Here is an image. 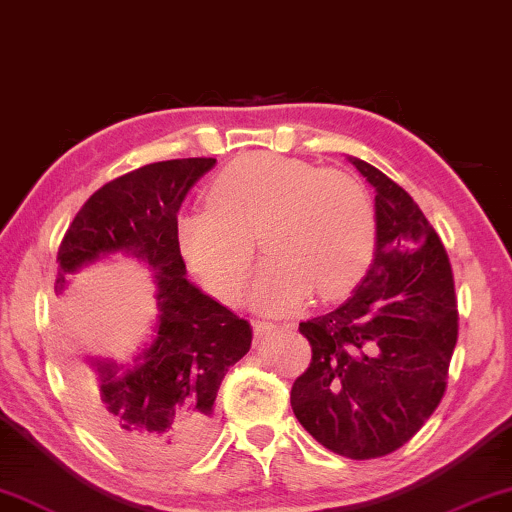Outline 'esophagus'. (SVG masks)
Segmentation results:
<instances>
[{
  "instance_id": "34e87169",
  "label": "esophagus",
  "mask_w": 512,
  "mask_h": 512,
  "mask_svg": "<svg viewBox=\"0 0 512 512\" xmlns=\"http://www.w3.org/2000/svg\"><path fill=\"white\" fill-rule=\"evenodd\" d=\"M279 325H274V323H270V321H254V335L256 337H265V335H270L272 330H277Z\"/></svg>"
}]
</instances>
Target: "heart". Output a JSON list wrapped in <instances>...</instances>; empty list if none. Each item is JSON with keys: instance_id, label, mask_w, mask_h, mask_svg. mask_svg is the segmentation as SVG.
<instances>
[{"instance_id": "obj_1", "label": "heart", "mask_w": 512, "mask_h": 512, "mask_svg": "<svg viewBox=\"0 0 512 512\" xmlns=\"http://www.w3.org/2000/svg\"><path fill=\"white\" fill-rule=\"evenodd\" d=\"M207 205L177 219L189 268L219 300L240 295L254 240L268 261L249 288L265 311L337 300L358 284L376 247V217L358 177L274 152L244 154L214 177Z\"/></svg>"}]
</instances>
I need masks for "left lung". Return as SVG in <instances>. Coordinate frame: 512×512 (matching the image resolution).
Masks as SVG:
<instances>
[{"label":"left lung","instance_id":"left-lung-1","mask_svg":"<svg viewBox=\"0 0 512 512\" xmlns=\"http://www.w3.org/2000/svg\"><path fill=\"white\" fill-rule=\"evenodd\" d=\"M376 249L351 298L300 323L311 344L291 388L300 425L332 453L374 459L402 448L439 406L457 344L453 270L416 201L367 161Z\"/></svg>","mask_w":512,"mask_h":512}]
</instances>
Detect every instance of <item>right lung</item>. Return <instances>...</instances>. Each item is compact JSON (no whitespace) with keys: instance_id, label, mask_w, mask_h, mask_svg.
<instances>
[{"instance_id":"add662e5","label":"right lung","mask_w":512,"mask_h":512,"mask_svg":"<svg viewBox=\"0 0 512 512\" xmlns=\"http://www.w3.org/2000/svg\"><path fill=\"white\" fill-rule=\"evenodd\" d=\"M217 159L143 166L94 191L57 251L55 291L66 277L113 254L154 270L157 325L131 365L87 355L73 367L80 409L94 434L138 466H175L203 453L228 367L249 353L251 325L187 279L177 212Z\"/></svg>"}]
</instances>
